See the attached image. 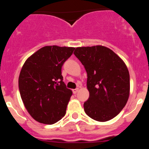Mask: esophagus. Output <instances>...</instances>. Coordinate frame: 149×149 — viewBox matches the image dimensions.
<instances>
[{
	"instance_id": "esophagus-1",
	"label": "esophagus",
	"mask_w": 149,
	"mask_h": 149,
	"mask_svg": "<svg viewBox=\"0 0 149 149\" xmlns=\"http://www.w3.org/2000/svg\"><path fill=\"white\" fill-rule=\"evenodd\" d=\"M78 91H79L78 88H76V89H73V90H72V92H73V94H76V93H77Z\"/></svg>"
}]
</instances>
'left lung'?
Listing matches in <instances>:
<instances>
[{"label": "left lung", "mask_w": 149, "mask_h": 149, "mask_svg": "<svg viewBox=\"0 0 149 149\" xmlns=\"http://www.w3.org/2000/svg\"><path fill=\"white\" fill-rule=\"evenodd\" d=\"M74 54L87 73L89 97L84 111L98 122L113 119L125 106L130 92L127 66L116 54L104 46L77 48Z\"/></svg>", "instance_id": "1"}]
</instances>
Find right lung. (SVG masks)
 Here are the masks:
<instances>
[{"label": "right lung", "instance_id": "add662e5", "mask_svg": "<svg viewBox=\"0 0 149 149\" xmlns=\"http://www.w3.org/2000/svg\"><path fill=\"white\" fill-rule=\"evenodd\" d=\"M74 49L45 46L24 64L18 89L26 109L36 121L52 125L65 116L72 92L63 81L61 70Z\"/></svg>", "mask_w": 149, "mask_h": 149}]
</instances>
